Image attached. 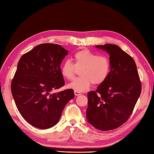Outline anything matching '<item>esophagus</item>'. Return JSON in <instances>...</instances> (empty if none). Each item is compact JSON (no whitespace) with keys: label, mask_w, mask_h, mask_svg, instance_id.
Listing matches in <instances>:
<instances>
[{"label":"esophagus","mask_w":154,"mask_h":154,"mask_svg":"<svg viewBox=\"0 0 154 154\" xmlns=\"http://www.w3.org/2000/svg\"><path fill=\"white\" fill-rule=\"evenodd\" d=\"M74 93H75V96H79V95H80V94H81V93L80 92H78V91H74Z\"/></svg>","instance_id":"esophagus-1"}]
</instances>
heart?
<instances>
[{
	"instance_id": "b5f03b06",
	"label": "heart",
	"mask_w": 154,
	"mask_h": 154,
	"mask_svg": "<svg viewBox=\"0 0 154 154\" xmlns=\"http://www.w3.org/2000/svg\"><path fill=\"white\" fill-rule=\"evenodd\" d=\"M74 63L69 60L65 61L60 67L61 76L71 80L75 75V68H79L81 77L75 78L67 87L78 92L89 89L92 83L99 85L105 81L110 71V61L105 55H98L88 50H82L73 55Z\"/></svg>"
}]
</instances>
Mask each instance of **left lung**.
Masks as SVG:
<instances>
[{"label": "left lung", "mask_w": 154, "mask_h": 154, "mask_svg": "<svg viewBox=\"0 0 154 154\" xmlns=\"http://www.w3.org/2000/svg\"><path fill=\"white\" fill-rule=\"evenodd\" d=\"M110 55V71L97 89L88 93L87 121L97 129L117 128L131 115L140 97L142 85L133 58L118 45H95Z\"/></svg>", "instance_id": "left-lung-1"}]
</instances>
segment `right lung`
Listing matches in <instances>:
<instances>
[{
	"label": "right lung",
	"instance_id": "obj_1",
	"mask_svg": "<svg viewBox=\"0 0 154 154\" xmlns=\"http://www.w3.org/2000/svg\"><path fill=\"white\" fill-rule=\"evenodd\" d=\"M68 51L60 45H38L20 59L11 83L16 107L25 120L40 129L53 127L60 120L73 89L52 91L65 84L60 65Z\"/></svg>",
	"mask_w": 154,
	"mask_h": 154
}]
</instances>
